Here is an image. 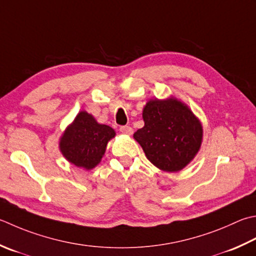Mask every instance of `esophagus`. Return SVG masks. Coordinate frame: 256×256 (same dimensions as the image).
Wrapping results in <instances>:
<instances>
[{
    "mask_svg": "<svg viewBox=\"0 0 256 256\" xmlns=\"http://www.w3.org/2000/svg\"><path fill=\"white\" fill-rule=\"evenodd\" d=\"M120 131H121L123 134L131 135L133 133V128L131 126H121L120 128Z\"/></svg>",
    "mask_w": 256,
    "mask_h": 256,
    "instance_id": "34e87169",
    "label": "esophagus"
}]
</instances>
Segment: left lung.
I'll list each match as a JSON object with an SVG mask.
<instances>
[{"instance_id":"1","label":"left lung","mask_w":256,"mask_h":256,"mask_svg":"<svg viewBox=\"0 0 256 256\" xmlns=\"http://www.w3.org/2000/svg\"><path fill=\"white\" fill-rule=\"evenodd\" d=\"M144 126L133 138L145 156L165 172H178L193 161L203 141V126L188 104L175 96L148 101Z\"/></svg>"}]
</instances>
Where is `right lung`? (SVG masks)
Wrapping results in <instances>:
<instances>
[{
    "mask_svg": "<svg viewBox=\"0 0 256 256\" xmlns=\"http://www.w3.org/2000/svg\"><path fill=\"white\" fill-rule=\"evenodd\" d=\"M115 135L111 126L98 123L92 114L81 111L65 128L58 148L68 163L90 171L102 161L108 143Z\"/></svg>",
    "mask_w": 256,
    "mask_h": 256,
    "instance_id": "right-lung-1",
    "label": "right lung"
}]
</instances>
